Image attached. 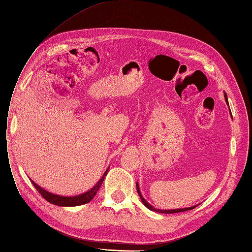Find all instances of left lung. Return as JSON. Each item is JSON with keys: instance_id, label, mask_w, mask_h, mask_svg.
<instances>
[{"instance_id": "obj_1", "label": "left lung", "mask_w": 252, "mask_h": 252, "mask_svg": "<svg viewBox=\"0 0 252 252\" xmlns=\"http://www.w3.org/2000/svg\"><path fill=\"white\" fill-rule=\"evenodd\" d=\"M224 96H225V99H226V101L228 102V100H227V95L226 94H224ZM136 188H137V192H138V194H139V197H140V199H141V201H142V203L143 204L147 206L149 209H151V210H153V212H157V213H160V214H176V213H181V212H186V210H189V209H193L194 207L196 206H192V207H188V208H180V209H170V210H162V209H157V208H155V207H153L151 204H149V203L145 201V199L141 196V192H140V190H139V186H138V183H136Z\"/></svg>"}]
</instances>
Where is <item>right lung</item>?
<instances>
[{"mask_svg": "<svg viewBox=\"0 0 252 252\" xmlns=\"http://www.w3.org/2000/svg\"><path fill=\"white\" fill-rule=\"evenodd\" d=\"M107 174H108V169L105 170V173L100 178V180L97 182V184L95 186H93V189L88 190L87 192L79 194V196H74V197H63V196H59V194L51 193L49 191L43 189L39 185H37L33 181H31V182H32V184H33L34 188L36 189V190L40 194H42V197L49 203H52V204L59 205V206H78V205L86 204V203L90 202L94 198L96 192L98 191V189H100V186L104 180V177Z\"/></svg>", "mask_w": 252, "mask_h": 252, "instance_id": "right-lung-1", "label": "right lung"}]
</instances>
